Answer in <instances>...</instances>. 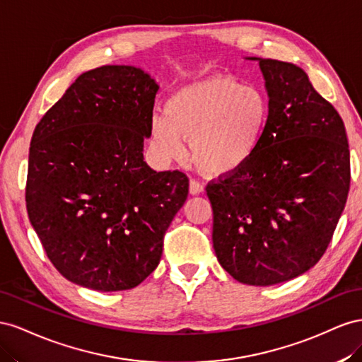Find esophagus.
I'll list each match as a JSON object with an SVG mask.
<instances>
[{"instance_id": "esophagus-1", "label": "esophagus", "mask_w": 362, "mask_h": 362, "mask_svg": "<svg viewBox=\"0 0 362 362\" xmlns=\"http://www.w3.org/2000/svg\"><path fill=\"white\" fill-rule=\"evenodd\" d=\"M203 185L200 183V182H197V180H191L189 182V194L191 195H199V194H202L203 192Z\"/></svg>"}]
</instances>
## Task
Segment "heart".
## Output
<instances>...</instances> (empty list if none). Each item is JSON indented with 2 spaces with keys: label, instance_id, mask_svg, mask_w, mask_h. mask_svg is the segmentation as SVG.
Returning a JSON list of instances; mask_svg holds the SVG:
<instances>
[{
  "label": "heart",
  "instance_id": "1",
  "mask_svg": "<svg viewBox=\"0 0 362 362\" xmlns=\"http://www.w3.org/2000/svg\"><path fill=\"white\" fill-rule=\"evenodd\" d=\"M268 105L259 90L226 76L189 83L167 101L165 117H153L150 141L162 162L191 160L209 177H227L245 167L262 141Z\"/></svg>",
  "mask_w": 362,
  "mask_h": 362
}]
</instances>
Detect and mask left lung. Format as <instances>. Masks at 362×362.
Returning <instances> with one entry per match:
<instances>
[{
	"label": "left lung",
	"instance_id": "left-lung-1",
	"mask_svg": "<svg viewBox=\"0 0 362 362\" xmlns=\"http://www.w3.org/2000/svg\"><path fill=\"white\" fill-rule=\"evenodd\" d=\"M245 59L265 80L267 127L245 167L206 191L220 265L241 284L268 286L325 255L347 202L350 151L341 117L302 68Z\"/></svg>",
	"mask_w": 362,
	"mask_h": 362
}]
</instances>
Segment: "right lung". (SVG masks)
I'll return each mask as SVG.
<instances>
[{"mask_svg":"<svg viewBox=\"0 0 362 362\" xmlns=\"http://www.w3.org/2000/svg\"><path fill=\"white\" fill-rule=\"evenodd\" d=\"M158 90L156 80L136 66L90 69L33 132L28 218L48 259L72 284L132 290L159 265L189 180L144 160Z\"/></svg>","mask_w":362,"mask_h":362,"instance_id":"right-lung-1","label":"right lung"}]
</instances>
